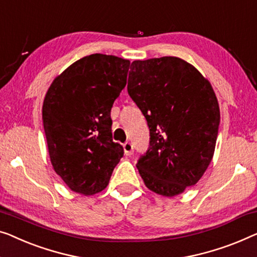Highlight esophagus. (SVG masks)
I'll list each match as a JSON object with an SVG mask.
<instances>
[{"label":"esophagus","mask_w":257,"mask_h":257,"mask_svg":"<svg viewBox=\"0 0 257 257\" xmlns=\"http://www.w3.org/2000/svg\"><path fill=\"white\" fill-rule=\"evenodd\" d=\"M122 148H124V153L125 155H132L133 154V145L131 143H125L122 145Z\"/></svg>","instance_id":"1"}]
</instances>
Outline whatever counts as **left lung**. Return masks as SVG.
Instances as JSON below:
<instances>
[{"instance_id":"obj_1","label":"left lung","mask_w":257,"mask_h":257,"mask_svg":"<svg viewBox=\"0 0 257 257\" xmlns=\"http://www.w3.org/2000/svg\"><path fill=\"white\" fill-rule=\"evenodd\" d=\"M127 91L146 117L150 148L137 168L146 187L174 197L198 182L213 158L220 110L210 81L177 57L132 62Z\"/></svg>"}]
</instances>
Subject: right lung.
<instances>
[{
  "label": "right lung",
  "mask_w": 257,
  "mask_h": 257,
  "mask_svg": "<svg viewBox=\"0 0 257 257\" xmlns=\"http://www.w3.org/2000/svg\"><path fill=\"white\" fill-rule=\"evenodd\" d=\"M130 60L90 54L55 77L43 103V122L53 167L70 190L103 191L124 155L113 143L111 107L126 85Z\"/></svg>",
  "instance_id": "obj_1"
}]
</instances>
